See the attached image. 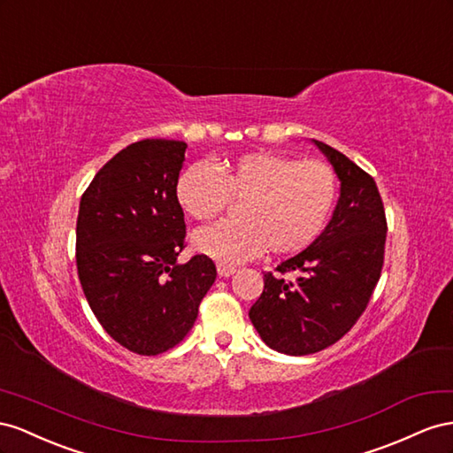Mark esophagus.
Segmentation results:
<instances>
[{
	"label": "esophagus",
	"instance_id": "34e87169",
	"mask_svg": "<svg viewBox=\"0 0 453 453\" xmlns=\"http://www.w3.org/2000/svg\"><path fill=\"white\" fill-rule=\"evenodd\" d=\"M235 267L234 265H224V264H218V275L219 277H231L235 273Z\"/></svg>",
	"mask_w": 453,
	"mask_h": 453
}]
</instances>
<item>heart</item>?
Segmentation results:
<instances>
[{
  "label": "heart",
  "instance_id": "obj_1",
  "mask_svg": "<svg viewBox=\"0 0 453 453\" xmlns=\"http://www.w3.org/2000/svg\"><path fill=\"white\" fill-rule=\"evenodd\" d=\"M174 196L199 222L222 214L231 201L239 219L193 235V247L219 264H241L264 252L296 254L328 224L338 201V176L320 161L282 153H247L218 166L196 163L176 180Z\"/></svg>",
  "mask_w": 453,
  "mask_h": 453
}]
</instances>
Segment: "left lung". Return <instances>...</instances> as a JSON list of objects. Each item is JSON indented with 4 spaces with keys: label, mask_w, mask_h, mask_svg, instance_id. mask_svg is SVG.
Wrapping results in <instances>:
<instances>
[{
    "label": "left lung",
    "mask_w": 453,
    "mask_h": 453,
    "mask_svg": "<svg viewBox=\"0 0 453 453\" xmlns=\"http://www.w3.org/2000/svg\"><path fill=\"white\" fill-rule=\"evenodd\" d=\"M340 178V199L325 231L309 247L277 265L296 270V281L264 275V292L249 317L260 338L284 355H311L330 347L353 328L381 275L387 219L373 178L325 142Z\"/></svg>",
    "instance_id": "obj_1"
}]
</instances>
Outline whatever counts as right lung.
<instances>
[{"label": "right lung", "instance_id": "right-lung-1", "mask_svg": "<svg viewBox=\"0 0 453 453\" xmlns=\"http://www.w3.org/2000/svg\"><path fill=\"white\" fill-rule=\"evenodd\" d=\"M186 142L127 146L85 189L75 262L85 298L111 338L136 355H161L186 338L216 279L209 256L178 264L184 211L174 196Z\"/></svg>", "mask_w": 453, "mask_h": 453}]
</instances>
